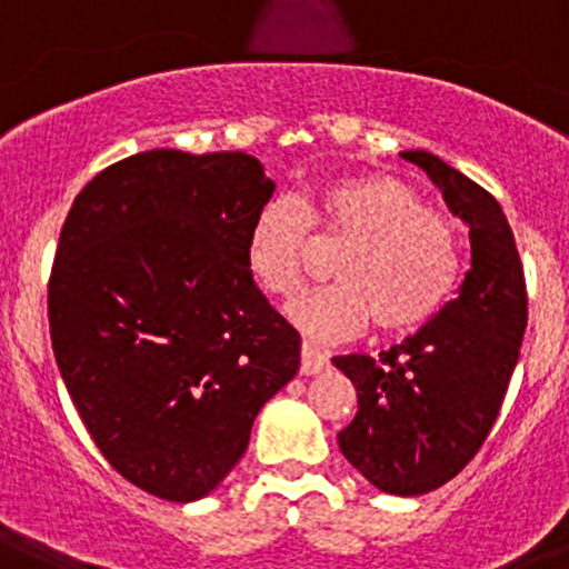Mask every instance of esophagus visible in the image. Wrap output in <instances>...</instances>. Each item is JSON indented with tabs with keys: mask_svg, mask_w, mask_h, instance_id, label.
<instances>
[{
	"mask_svg": "<svg viewBox=\"0 0 569 569\" xmlns=\"http://www.w3.org/2000/svg\"><path fill=\"white\" fill-rule=\"evenodd\" d=\"M300 373L302 376H315V373H322V370H328V357L322 353L320 348H315L311 342H302L300 348Z\"/></svg>",
	"mask_w": 569,
	"mask_h": 569,
	"instance_id": "esophagus-1",
	"label": "esophagus"
}]
</instances>
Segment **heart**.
Listing matches in <instances>:
<instances>
[{"instance_id":"b5f03b06","label":"heart","mask_w":569,"mask_h":569,"mask_svg":"<svg viewBox=\"0 0 569 569\" xmlns=\"http://www.w3.org/2000/svg\"><path fill=\"white\" fill-rule=\"evenodd\" d=\"M309 230L345 238L333 283L289 302V320L320 342L362 333H407L432 320L460 278L455 227L387 173H353L291 201H269L247 232V269L274 297L295 295L309 254Z\"/></svg>"}]
</instances>
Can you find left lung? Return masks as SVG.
Segmentation results:
<instances>
[{"label":"left lung","instance_id":"obj_1","mask_svg":"<svg viewBox=\"0 0 569 569\" xmlns=\"http://www.w3.org/2000/svg\"><path fill=\"white\" fill-rule=\"evenodd\" d=\"M469 227L471 269L458 297L401 345L333 357L357 387V418L339 432L348 463L379 491L418 497L452 480L500 416L519 362L528 295L500 201L429 151H401Z\"/></svg>","mask_w":569,"mask_h":569}]
</instances>
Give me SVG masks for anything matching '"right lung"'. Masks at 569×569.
Here are the masks:
<instances>
[{
    "label": "right lung",
    "mask_w": 569,
    "mask_h": 569,
    "mask_svg": "<svg viewBox=\"0 0 569 569\" xmlns=\"http://www.w3.org/2000/svg\"><path fill=\"white\" fill-rule=\"evenodd\" d=\"M272 193L243 151L153 148L100 171L61 227L47 291L58 370L103 458L159 500L219 486L300 368V333L243 254Z\"/></svg>",
    "instance_id": "obj_1"
}]
</instances>
